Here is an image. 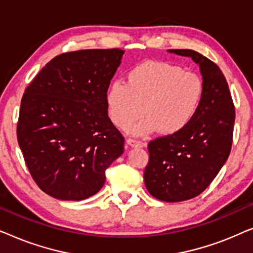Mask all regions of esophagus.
Returning a JSON list of instances; mask_svg holds the SVG:
<instances>
[{"label": "esophagus", "mask_w": 253, "mask_h": 253, "mask_svg": "<svg viewBox=\"0 0 253 253\" xmlns=\"http://www.w3.org/2000/svg\"><path fill=\"white\" fill-rule=\"evenodd\" d=\"M126 145H129L131 147H145L146 146V143H144V141L141 140L132 139V138H127Z\"/></svg>", "instance_id": "1"}]
</instances>
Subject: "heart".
Segmentation results:
<instances>
[{"instance_id": "heart-1", "label": "heart", "mask_w": 253, "mask_h": 253, "mask_svg": "<svg viewBox=\"0 0 253 253\" xmlns=\"http://www.w3.org/2000/svg\"><path fill=\"white\" fill-rule=\"evenodd\" d=\"M204 91L203 79L195 72L169 62L145 61L126 72V84L114 82L107 88V115L116 127L126 130L143 114L133 132L176 134L195 120Z\"/></svg>"}]
</instances>
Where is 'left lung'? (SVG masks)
I'll return each mask as SVG.
<instances>
[{"label":"left lung","instance_id":"1","mask_svg":"<svg viewBox=\"0 0 253 253\" xmlns=\"http://www.w3.org/2000/svg\"><path fill=\"white\" fill-rule=\"evenodd\" d=\"M199 65L204 98L195 120L176 134L148 144L150 159L144 171L148 192L162 202L177 203L199 196L219 174L233 144L235 106L220 68L191 49H170Z\"/></svg>","mask_w":253,"mask_h":253}]
</instances>
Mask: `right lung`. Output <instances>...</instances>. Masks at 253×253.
<instances>
[{
    "mask_svg": "<svg viewBox=\"0 0 253 253\" xmlns=\"http://www.w3.org/2000/svg\"><path fill=\"white\" fill-rule=\"evenodd\" d=\"M124 50L83 49L55 56L24 93L17 139L37 185L60 200H83L106 181L124 151L105 94Z\"/></svg>",
    "mask_w": 253,
    "mask_h": 253,
    "instance_id": "right-lung-1",
    "label": "right lung"
}]
</instances>
